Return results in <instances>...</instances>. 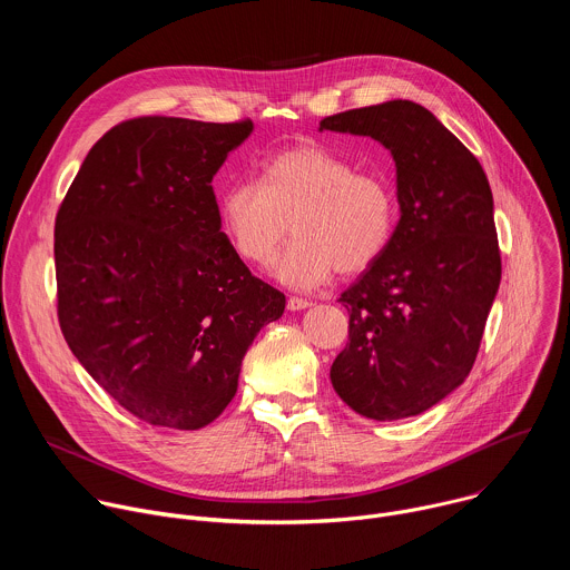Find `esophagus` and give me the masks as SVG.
<instances>
[{
    "label": "esophagus",
    "mask_w": 570,
    "mask_h": 570,
    "mask_svg": "<svg viewBox=\"0 0 570 570\" xmlns=\"http://www.w3.org/2000/svg\"><path fill=\"white\" fill-rule=\"evenodd\" d=\"M286 306H288V311H304V308L311 306V302H308V299H302V297H291Z\"/></svg>",
    "instance_id": "1"
}]
</instances>
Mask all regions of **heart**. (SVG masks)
Here are the masks:
<instances>
[{
    "label": "heart",
    "instance_id": "obj_1",
    "mask_svg": "<svg viewBox=\"0 0 570 570\" xmlns=\"http://www.w3.org/2000/svg\"><path fill=\"white\" fill-rule=\"evenodd\" d=\"M218 216L236 255L253 266H268L293 229L275 275L308 291L336 271L356 275L383 255L396 198L385 178L358 174L327 146L297 144L264 161L259 183L232 180L218 198Z\"/></svg>",
    "mask_w": 570,
    "mask_h": 570
}]
</instances>
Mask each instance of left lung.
<instances>
[{
    "label": "left lung",
    "mask_w": 570,
    "mask_h": 570,
    "mask_svg": "<svg viewBox=\"0 0 570 570\" xmlns=\"http://www.w3.org/2000/svg\"><path fill=\"white\" fill-rule=\"evenodd\" d=\"M390 150L399 220L383 255L341 295L350 343L332 385L363 417H415L471 372L501 284L494 198L480 161L424 106L385 101L320 121Z\"/></svg>",
    "instance_id": "8db88e82"
}]
</instances>
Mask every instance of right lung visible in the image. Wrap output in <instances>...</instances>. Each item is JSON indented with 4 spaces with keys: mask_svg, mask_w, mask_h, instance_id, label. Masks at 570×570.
<instances>
[{
    "mask_svg": "<svg viewBox=\"0 0 570 570\" xmlns=\"http://www.w3.org/2000/svg\"><path fill=\"white\" fill-rule=\"evenodd\" d=\"M253 121L141 117L108 130L56 216L62 336L137 420L178 431L214 422L240 363L286 297L232 248L212 180Z\"/></svg>",
    "mask_w": 570,
    "mask_h": 570,
    "instance_id": "1",
    "label": "right lung"
}]
</instances>
